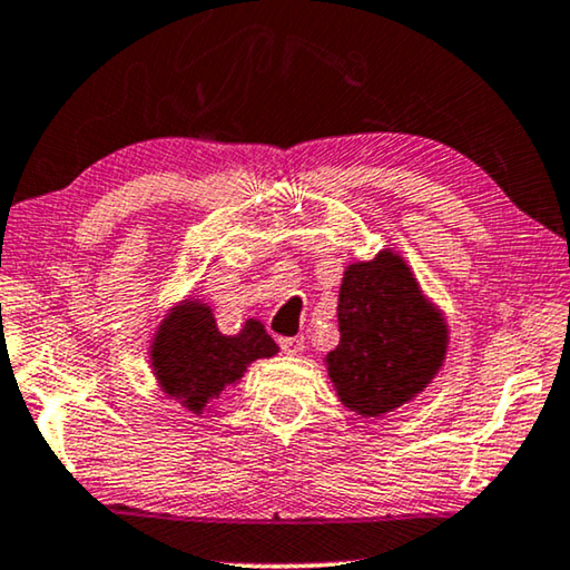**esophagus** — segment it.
Instances as JSON below:
<instances>
[{
  "label": "esophagus",
  "mask_w": 570,
  "mask_h": 570,
  "mask_svg": "<svg viewBox=\"0 0 570 570\" xmlns=\"http://www.w3.org/2000/svg\"><path fill=\"white\" fill-rule=\"evenodd\" d=\"M278 347H282V351L288 353V355H299L304 351V337L302 335L278 337Z\"/></svg>",
  "instance_id": "34e87169"
}]
</instances>
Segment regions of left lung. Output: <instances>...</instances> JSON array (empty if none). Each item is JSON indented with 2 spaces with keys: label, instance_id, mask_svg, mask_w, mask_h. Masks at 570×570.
<instances>
[{
  "label": "left lung",
  "instance_id": "8db88e82",
  "mask_svg": "<svg viewBox=\"0 0 570 570\" xmlns=\"http://www.w3.org/2000/svg\"><path fill=\"white\" fill-rule=\"evenodd\" d=\"M340 343L327 373L340 402L381 417L410 402L443 366L448 327L392 250L347 266L337 296Z\"/></svg>",
  "mask_w": 570,
  "mask_h": 570
}]
</instances>
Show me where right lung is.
Returning <instances> with one entry per match:
<instances>
[{
    "instance_id": "obj_1",
    "label": "right lung",
    "mask_w": 570,
    "mask_h": 570,
    "mask_svg": "<svg viewBox=\"0 0 570 570\" xmlns=\"http://www.w3.org/2000/svg\"><path fill=\"white\" fill-rule=\"evenodd\" d=\"M276 353V343L258 320L245 322L237 335H223L207 304L186 302L158 327L150 363L164 392L202 414L212 399L243 379L253 361Z\"/></svg>"
}]
</instances>
